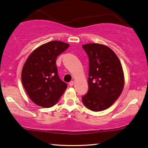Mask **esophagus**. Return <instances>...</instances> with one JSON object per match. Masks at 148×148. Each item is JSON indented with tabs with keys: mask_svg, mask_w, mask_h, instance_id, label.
I'll list each match as a JSON object with an SVG mask.
<instances>
[{
	"mask_svg": "<svg viewBox=\"0 0 148 148\" xmlns=\"http://www.w3.org/2000/svg\"><path fill=\"white\" fill-rule=\"evenodd\" d=\"M69 85H70V87H72V86L74 85V81H71L70 83H69Z\"/></svg>",
	"mask_w": 148,
	"mask_h": 148,
	"instance_id": "esophagus-1",
	"label": "esophagus"
}]
</instances>
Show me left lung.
<instances>
[{
	"mask_svg": "<svg viewBox=\"0 0 148 148\" xmlns=\"http://www.w3.org/2000/svg\"><path fill=\"white\" fill-rule=\"evenodd\" d=\"M89 61V90L82 97L86 107L93 111L109 108L120 96L124 86V74L119 58L105 45H83Z\"/></svg>",
	"mask_w": 148,
	"mask_h": 148,
	"instance_id": "left-lung-1",
	"label": "left lung"
}]
</instances>
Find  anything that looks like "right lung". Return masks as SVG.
<instances>
[{"label":"right lung","mask_w":148,"mask_h":148,"mask_svg":"<svg viewBox=\"0 0 148 148\" xmlns=\"http://www.w3.org/2000/svg\"><path fill=\"white\" fill-rule=\"evenodd\" d=\"M61 41L41 45L30 54L22 70V83L33 102L45 108L54 106L68 87L57 74L56 59L69 47Z\"/></svg>","instance_id":"right-lung-1"}]
</instances>
